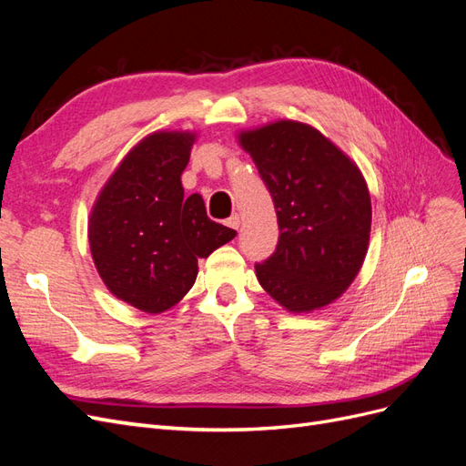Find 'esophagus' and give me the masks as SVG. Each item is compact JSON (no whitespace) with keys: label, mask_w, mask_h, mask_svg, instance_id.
Listing matches in <instances>:
<instances>
[{"label":"esophagus","mask_w":466,"mask_h":466,"mask_svg":"<svg viewBox=\"0 0 466 466\" xmlns=\"http://www.w3.org/2000/svg\"><path fill=\"white\" fill-rule=\"evenodd\" d=\"M225 225H228V228H231V229H238V225H241V218L233 214L228 221H225Z\"/></svg>","instance_id":"1"}]
</instances>
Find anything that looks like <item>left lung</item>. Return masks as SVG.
<instances>
[{
    "instance_id": "1",
    "label": "left lung",
    "mask_w": 466,
    "mask_h": 466,
    "mask_svg": "<svg viewBox=\"0 0 466 466\" xmlns=\"http://www.w3.org/2000/svg\"><path fill=\"white\" fill-rule=\"evenodd\" d=\"M270 190L279 238L257 278L289 313L336 301L368 255L371 198L358 165L317 128L278 120L238 134Z\"/></svg>"
}]
</instances>
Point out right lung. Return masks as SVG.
<instances>
[{
  "label": "right lung",
  "mask_w": 466,
  "mask_h": 466,
  "mask_svg": "<svg viewBox=\"0 0 466 466\" xmlns=\"http://www.w3.org/2000/svg\"><path fill=\"white\" fill-rule=\"evenodd\" d=\"M194 132H153L136 144L98 192L89 216V247L108 291L157 315L194 286L198 258L237 235L211 221L200 194L185 196Z\"/></svg>",
  "instance_id": "right-lung-1"
}]
</instances>
